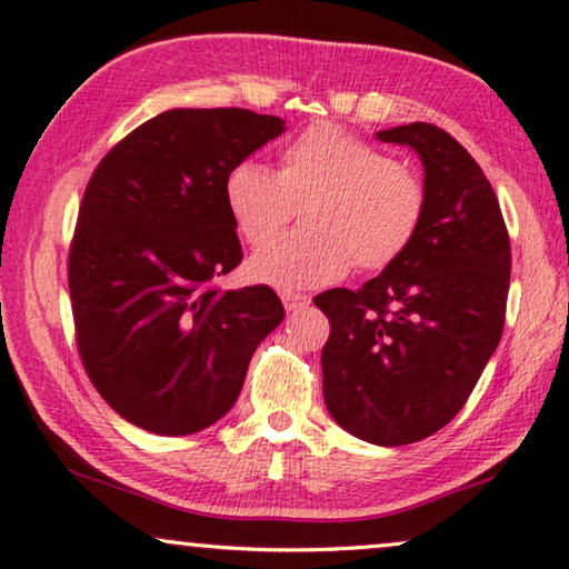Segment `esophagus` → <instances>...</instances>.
<instances>
[{
  "instance_id": "esophagus-1",
  "label": "esophagus",
  "mask_w": 569,
  "mask_h": 569,
  "mask_svg": "<svg viewBox=\"0 0 569 569\" xmlns=\"http://www.w3.org/2000/svg\"><path fill=\"white\" fill-rule=\"evenodd\" d=\"M283 298V306L288 313H296V311H303V308L311 306V298H308L306 293H293V291H283L281 293Z\"/></svg>"
}]
</instances>
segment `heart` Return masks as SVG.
<instances>
[{
	"instance_id": "b5f03b06",
	"label": "heart",
	"mask_w": 569,
	"mask_h": 569,
	"mask_svg": "<svg viewBox=\"0 0 569 569\" xmlns=\"http://www.w3.org/2000/svg\"><path fill=\"white\" fill-rule=\"evenodd\" d=\"M233 229L258 249L302 209L305 226L249 261L253 281L316 288L360 271H383L410 249L426 219V183L406 163L336 123L288 139L276 171L239 161L223 179Z\"/></svg>"
}]
</instances>
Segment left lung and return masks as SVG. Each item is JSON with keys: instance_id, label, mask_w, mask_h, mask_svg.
Listing matches in <instances>:
<instances>
[{"instance_id": "8db88e82", "label": "left lung", "mask_w": 569, "mask_h": 569, "mask_svg": "<svg viewBox=\"0 0 569 569\" xmlns=\"http://www.w3.org/2000/svg\"><path fill=\"white\" fill-rule=\"evenodd\" d=\"M418 153L428 209L410 249L358 291L330 288L320 353L326 408L373 446H408L458 416L500 343L510 236L490 181L426 121L378 131Z\"/></svg>"}]
</instances>
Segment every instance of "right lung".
<instances>
[{"mask_svg":"<svg viewBox=\"0 0 569 569\" xmlns=\"http://www.w3.org/2000/svg\"><path fill=\"white\" fill-rule=\"evenodd\" d=\"M283 131L249 109H171L91 173L69 249L77 348L99 396L137 428L213 426L283 320L273 288L216 286L243 258L226 173Z\"/></svg>","mask_w":569,"mask_h":569,"instance_id":"obj_1","label":"right lung"}]
</instances>
